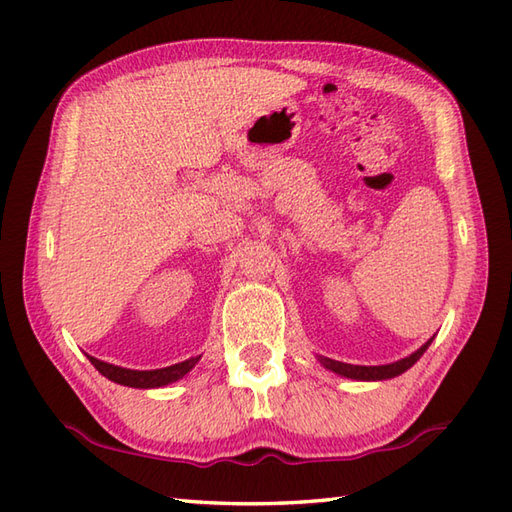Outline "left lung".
I'll return each instance as SVG.
<instances>
[{"instance_id": "8db88e82", "label": "left lung", "mask_w": 512, "mask_h": 512, "mask_svg": "<svg viewBox=\"0 0 512 512\" xmlns=\"http://www.w3.org/2000/svg\"><path fill=\"white\" fill-rule=\"evenodd\" d=\"M433 339H429L424 343L420 350H416L413 354H409L407 358H400L396 363H389V365H374V367H367V365H350V363H341V361H332V358H325L321 356L319 361L323 367H328L330 372L345 376V378H354V380H387V378H394L400 376L402 372H407V369L418 361V358L427 352V347L431 345Z\"/></svg>"}]
</instances>
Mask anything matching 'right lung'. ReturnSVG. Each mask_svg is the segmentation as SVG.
I'll list each match as a JSON object with an SVG mask.
<instances>
[{"label": "right lung", "mask_w": 512, "mask_h": 512, "mask_svg": "<svg viewBox=\"0 0 512 512\" xmlns=\"http://www.w3.org/2000/svg\"><path fill=\"white\" fill-rule=\"evenodd\" d=\"M88 358L105 378L114 380V383H118V385L138 387V389H154V387H165L169 383H176V380H180L184 374H189L195 367V363L200 361V356H195V358H189V361H182V363L162 367V369H149V372L145 369V372H138V369H125L118 365L103 363L94 356H88Z\"/></svg>", "instance_id": "add662e5"}]
</instances>
